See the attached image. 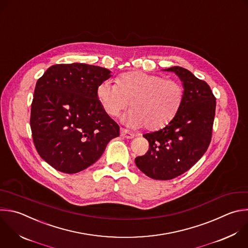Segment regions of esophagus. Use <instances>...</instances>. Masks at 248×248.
<instances>
[{
	"instance_id": "1",
	"label": "esophagus",
	"mask_w": 248,
	"mask_h": 248,
	"mask_svg": "<svg viewBox=\"0 0 248 248\" xmlns=\"http://www.w3.org/2000/svg\"><path fill=\"white\" fill-rule=\"evenodd\" d=\"M121 135H122L123 137H124V138H127V139H131V138L134 137V134H133V133L129 132L127 129L123 128V127H121Z\"/></svg>"
}]
</instances>
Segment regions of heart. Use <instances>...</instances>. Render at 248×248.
Listing matches in <instances>:
<instances>
[{"label":"heart","mask_w":248,"mask_h":248,"mask_svg":"<svg viewBox=\"0 0 248 248\" xmlns=\"http://www.w3.org/2000/svg\"><path fill=\"white\" fill-rule=\"evenodd\" d=\"M97 98L105 112L118 116L130 106L125 122L134 127L156 130L166 126L179 112L184 89L177 80L143 72H128L117 78V85L105 80L97 88Z\"/></svg>","instance_id":"1"}]
</instances>
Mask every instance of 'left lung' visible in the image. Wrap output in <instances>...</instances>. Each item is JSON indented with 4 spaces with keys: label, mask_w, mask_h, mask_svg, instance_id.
Segmentation results:
<instances>
[{
    "label": "left lung",
    "mask_w": 248,
    "mask_h": 248,
    "mask_svg": "<svg viewBox=\"0 0 248 248\" xmlns=\"http://www.w3.org/2000/svg\"><path fill=\"white\" fill-rule=\"evenodd\" d=\"M168 71L174 72L183 81L182 106L166 127L143 135L149 150L135 158L137 168L156 180L183 174L203 155L211 141L216 108V98L207 82L179 66Z\"/></svg>",
    "instance_id": "1"
}]
</instances>
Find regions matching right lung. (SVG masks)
<instances>
[{
	"label": "right lung",
	"mask_w": 248,
	"mask_h": 248,
	"mask_svg": "<svg viewBox=\"0 0 248 248\" xmlns=\"http://www.w3.org/2000/svg\"><path fill=\"white\" fill-rule=\"evenodd\" d=\"M110 71L84 63L55 64L38 79L30 126L40 156L64 173L93 164L120 126L104 111L97 88Z\"/></svg>",
	"instance_id": "1"
}]
</instances>
